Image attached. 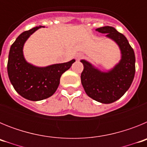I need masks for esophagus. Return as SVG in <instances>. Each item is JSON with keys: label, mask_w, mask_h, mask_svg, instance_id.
I'll list each match as a JSON object with an SVG mask.
<instances>
[{"label": "esophagus", "mask_w": 147, "mask_h": 147, "mask_svg": "<svg viewBox=\"0 0 147 147\" xmlns=\"http://www.w3.org/2000/svg\"><path fill=\"white\" fill-rule=\"evenodd\" d=\"M82 57H83V54H82V53H79V54H77L76 55V57H75V59H76V60H79V59H82Z\"/></svg>", "instance_id": "esophagus-1"}]
</instances>
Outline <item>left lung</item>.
I'll use <instances>...</instances> for the list:
<instances>
[{
    "label": "left lung",
    "mask_w": 147,
    "mask_h": 147,
    "mask_svg": "<svg viewBox=\"0 0 147 147\" xmlns=\"http://www.w3.org/2000/svg\"><path fill=\"white\" fill-rule=\"evenodd\" d=\"M96 30L106 34V37L116 42L120 49L121 58L117 65L106 72L82 59L84 65L81 74L82 85L87 95L93 100L110 104L119 99L130 87L136 72V57L125 36L115 28L104 26Z\"/></svg>",
    "instance_id": "1"
}]
</instances>
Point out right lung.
I'll use <instances>...</instances> for the list:
<instances>
[{
    "mask_svg": "<svg viewBox=\"0 0 147 147\" xmlns=\"http://www.w3.org/2000/svg\"><path fill=\"white\" fill-rule=\"evenodd\" d=\"M37 26L20 34L11 45L7 63L8 76L18 93L30 101H40L51 96L59 85L62 74L68 70L75 59L46 67L30 64L23 56V45Z\"/></svg>",
    "mask_w": 147,
    "mask_h": 147,
    "instance_id": "obj_1",
    "label": "right lung"
}]
</instances>
